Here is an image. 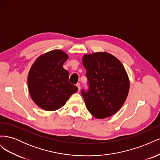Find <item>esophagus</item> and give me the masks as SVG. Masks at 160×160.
Here are the masks:
<instances>
[{"label":"esophagus","instance_id":"obj_1","mask_svg":"<svg viewBox=\"0 0 160 160\" xmlns=\"http://www.w3.org/2000/svg\"><path fill=\"white\" fill-rule=\"evenodd\" d=\"M77 88H78V91H79V90H80V89H81V85H80V83H77Z\"/></svg>","mask_w":160,"mask_h":160}]
</instances>
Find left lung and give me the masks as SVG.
I'll list each match as a JSON object with an SVG mask.
<instances>
[{"instance_id": "1", "label": "left lung", "mask_w": 160, "mask_h": 160, "mask_svg": "<svg viewBox=\"0 0 160 160\" xmlns=\"http://www.w3.org/2000/svg\"><path fill=\"white\" fill-rule=\"evenodd\" d=\"M83 64L89 90L81 91L86 107L91 115L104 119L115 114L122 107L129 90V80L123 65L106 52L86 54Z\"/></svg>"}]
</instances>
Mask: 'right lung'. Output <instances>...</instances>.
Segmentation results:
<instances>
[{"instance_id": "obj_1", "label": "right lung", "mask_w": 160, "mask_h": 160, "mask_svg": "<svg viewBox=\"0 0 160 160\" xmlns=\"http://www.w3.org/2000/svg\"><path fill=\"white\" fill-rule=\"evenodd\" d=\"M68 55L52 50L38 57L28 75V87L34 102L45 111H55L63 106L78 88L69 82V72L62 66Z\"/></svg>"}]
</instances>
